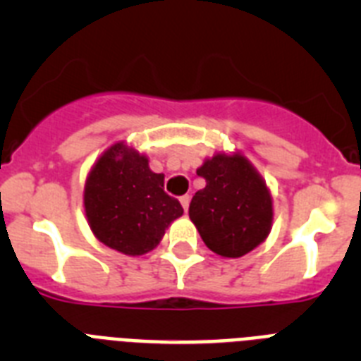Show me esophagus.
Here are the masks:
<instances>
[{"instance_id": "1", "label": "esophagus", "mask_w": 361, "mask_h": 361, "mask_svg": "<svg viewBox=\"0 0 361 361\" xmlns=\"http://www.w3.org/2000/svg\"><path fill=\"white\" fill-rule=\"evenodd\" d=\"M180 204H183L184 212H188V208H190V195H184V197H180Z\"/></svg>"}]
</instances>
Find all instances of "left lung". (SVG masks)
I'll return each instance as SVG.
<instances>
[{
	"label": "left lung",
	"mask_w": 361,
	"mask_h": 361,
	"mask_svg": "<svg viewBox=\"0 0 361 361\" xmlns=\"http://www.w3.org/2000/svg\"><path fill=\"white\" fill-rule=\"evenodd\" d=\"M197 175L206 186L193 195L190 219L213 253L238 258L267 238L273 226V197L262 175L240 152H219Z\"/></svg>",
	"instance_id": "1"
}]
</instances>
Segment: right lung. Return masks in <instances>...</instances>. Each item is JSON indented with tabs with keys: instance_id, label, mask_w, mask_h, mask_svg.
<instances>
[{
	"instance_id": "1",
	"label": "right lung",
	"mask_w": 361,
	"mask_h": 361,
	"mask_svg": "<svg viewBox=\"0 0 361 361\" xmlns=\"http://www.w3.org/2000/svg\"><path fill=\"white\" fill-rule=\"evenodd\" d=\"M82 204L95 238L128 257L157 247L168 226L184 213L164 191V173H153L145 153L126 142L111 145L94 162Z\"/></svg>"
}]
</instances>
